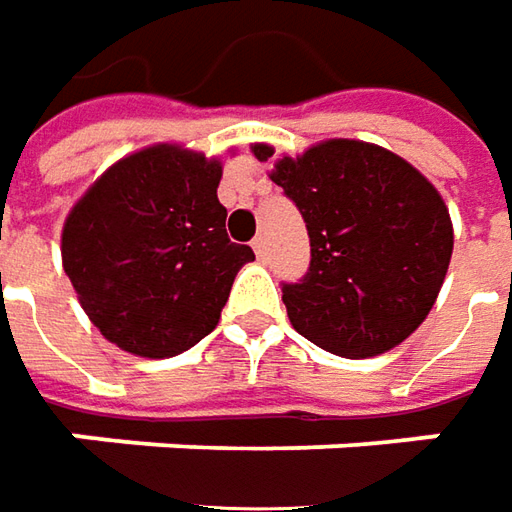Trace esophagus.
<instances>
[{
  "label": "esophagus",
  "instance_id": "1",
  "mask_svg": "<svg viewBox=\"0 0 512 512\" xmlns=\"http://www.w3.org/2000/svg\"><path fill=\"white\" fill-rule=\"evenodd\" d=\"M250 245H253V250H256L259 262H264V259H267V242H264V236H256V239H253Z\"/></svg>",
  "mask_w": 512,
  "mask_h": 512
}]
</instances>
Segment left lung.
Segmentation results:
<instances>
[{"label":"left lung","mask_w":512,"mask_h":512,"mask_svg":"<svg viewBox=\"0 0 512 512\" xmlns=\"http://www.w3.org/2000/svg\"><path fill=\"white\" fill-rule=\"evenodd\" d=\"M270 160L273 149L256 143ZM270 180L310 233V270L281 287L290 324L341 358H375L425 321L448 273L454 228L440 191L389 149L324 140L281 157Z\"/></svg>","instance_id":"left-lung-1"}]
</instances>
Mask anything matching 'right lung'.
<instances>
[{"instance_id": "1", "label": "right lung", "mask_w": 512, "mask_h": 512, "mask_svg": "<svg viewBox=\"0 0 512 512\" xmlns=\"http://www.w3.org/2000/svg\"><path fill=\"white\" fill-rule=\"evenodd\" d=\"M222 163L183 146L118 160L72 205L61 259L89 321L140 358H171L219 324L253 259L225 233Z\"/></svg>"}]
</instances>
